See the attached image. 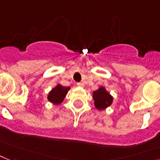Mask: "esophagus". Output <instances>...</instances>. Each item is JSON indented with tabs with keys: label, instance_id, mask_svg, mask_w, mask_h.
<instances>
[{
	"label": "esophagus",
	"instance_id": "1",
	"mask_svg": "<svg viewBox=\"0 0 160 160\" xmlns=\"http://www.w3.org/2000/svg\"><path fill=\"white\" fill-rule=\"evenodd\" d=\"M77 85H78V87H79V88H83L84 87V84L82 83V82H78Z\"/></svg>",
	"mask_w": 160,
	"mask_h": 160
}]
</instances>
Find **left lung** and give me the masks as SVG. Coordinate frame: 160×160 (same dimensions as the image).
Masks as SVG:
<instances>
[{
	"instance_id": "1",
	"label": "left lung",
	"mask_w": 160,
	"mask_h": 160,
	"mask_svg": "<svg viewBox=\"0 0 160 160\" xmlns=\"http://www.w3.org/2000/svg\"><path fill=\"white\" fill-rule=\"evenodd\" d=\"M94 106L99 111L110 107L113 102V97L107 91L104 87H100L96 91L92 92Z\"/></svg>"
}]
</instances>
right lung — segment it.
Returning a JSON list of instances; mask_svg holds the SVG:
<instances>
[{
    "mask_svg": "<svg viewBox=\"0 0 160 160\" xmlns=\"http://www.w3.org/2000/svg\"><path fill=\"white\" fill-rule=\"evenodd\" d=\"M70 87H63L61 84H57L48 94V100L54 105H59L63 102Z\"/></svg>",
    "mask_w": 160,
    "mask_h": 160,
    "instance_id": "obj_1",
    "label": "right lung"
}]
</instances>
